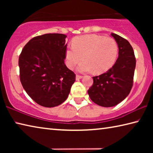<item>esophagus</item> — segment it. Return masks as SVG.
I'll return each mask as SVG.
<instances>
[{"label": "esophagus", "mask_w": 153, "mask_h": 153, "mask_svg": "<svg viewBox=\"0 0 153 153\" xmlns=\"http://www.w3.org/2000/svg\"><path fill=\"white\" fill-rule=\"evenodd\" d=\"M82 77H83V76H79V75H76V79H77V80L82 79Z\"/></svg>", "instance_id": "esophagus-1"}]
</instances>
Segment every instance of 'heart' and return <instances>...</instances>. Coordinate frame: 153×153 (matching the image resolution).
I'll return each instance as SVG.
<instances>
[{
	"label": "heart",
	"mask_w": 153,
	"mask_h": 153,
	"mask_svg": "<svg viewBox=\"0 0 153 153\" xmlns=\"http://www.w3.org/2000/svg\"><path fill=\"white\" fill-rule=\"evenodd\" d=\"M118 45L115 39L97 34H87L74 38L67 46L65 60L67 67L73 69L82 60L77 70L80 73L92 71L101 74L108 71L116 61Z\"/></svg>",
	"instance_id": "1"
}]
</instances>
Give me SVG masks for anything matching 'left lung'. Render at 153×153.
I'll return each mask as SVG.
<instances>
[{
    "instance_id": "obj_1",
    "label": "left lung",
    "mask_w": 153,
    "mask_h": 153,
    "mask_svg": "<svg viewBox=\"0 0 153 153\" xmlns=\"http://www.w3.org/2000/svg\"><path fill=\"white\" fill-rule=\"evenodd\" d=\"M111 35L117 43L118 58L106 73L93 77V85L88 90L90 99L104 107H114L128 97L133 86L136 67L135 55L129 42L115 33Z\"/></svg>"
}]
</instances>
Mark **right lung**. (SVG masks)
I'll return each mask as SVG.
<instances>
[{"instance_id": "right-lung-1", "label": "right lung", "mask_w": 153, "mask_h": 153, "mask_svg": "<svg viewBox=\"0 0 153 153\" xmlns=\"http://www.w3.org/2000/svg\"><path fill=\"white\" fill-rule=\"evenodd\" d=\"M67 36L46 33L33 38L19 58L20 81L27 94L42 107H54L68 97L76 75L65 64Z\"/></svg>"}]
</instances>
